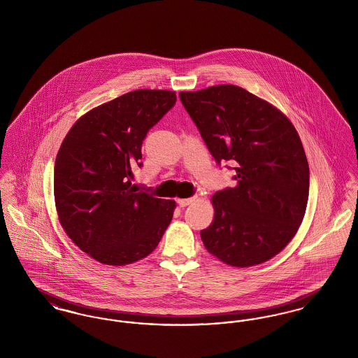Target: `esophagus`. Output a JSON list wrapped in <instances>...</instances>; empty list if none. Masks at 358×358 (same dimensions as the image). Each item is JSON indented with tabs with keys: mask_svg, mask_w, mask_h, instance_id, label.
<instances>
[{
	"mask_svg": "<svg viewBox=\"0 0 358 358\" xmlns=\"http://www.w3.org/2000/svg\"><path fill=\"white\" fill-rule=\"evenodd\" d=\"M197 201V197L194 196V197H190V199H180V200H177V203L178 205L181 206V208H185L187 205L193 204V203H196Z\"/></svg>",
	"mask_w": 358,
	"mask_h": 358,
	"instance_id": "1",
	"label": "esophagus"
}]
</instances>
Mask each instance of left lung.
I'll return each mask as SVG.
<instances>
[{
	"label": "left lung",
	"instance_id": "left-lung-1",
	"mask_svg": "<svg viewBox=\"0 0 358 358\" xmlns=\"http://www.w3.org/2000/svg\"><path fill=\"white\" fill-rule=\"evenodd\" d=\"M180 99L216 162L231 161L236 171V185L212 197L213 222L200 232L205 248L235 267L267 262L295 236L306 212L310 173L295 127L238 85L182 91Z\"/></svg>",
	"mask_w": 358,
	"mask_h": 358
}]
</instances>
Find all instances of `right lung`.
Instances as JSON below:
<instances>
[{
	"mask_svg": "<svg viewBox=\"0 0 358 358\" xmlns=\"http://www.w3.org/2000/svg\"><path fill=\"white\" fill-rule=\"evenodd\" d=\"M174 91L136 90L88 111L71 127L55 161L53 193L60 224L87 255L124 266L152 254L176 203L139 192L148 131L176 104Z\"/></svg>",
	"mask_w": 358,
	"mask_h": 358,
	"instance_id": "1",
	"label": "right lung"
}]
</instances>
